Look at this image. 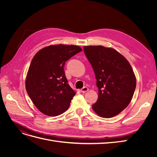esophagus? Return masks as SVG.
I'll return each mask as SVG.
<instances>
[{
    "mask_svg": "<svg viewBox=\"0 0 157 157\" xmlns=\"http://www.w3.org/2000/svg\"><path fill=\"white\" fill-rule=\"evenodd\" d=\"M80 91L81 92H82V93H85V92H86L87 91H88V88L86 87V86H84L81 90H80Z\"/></svg>",
    "mask_w": 157,
    "mask_h": 157,
    "instance_id": "obj_1",
    "label": "esophagus"
}]
</instances>
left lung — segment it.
I'll use <instances>...</instances> for the list:
<instances>
[{"label": "left lung", "instance_id": "left-lung-1", "mask_svg": "<svg viewBox=\"0 0 157 157\" xmlns=\"http://www.w3.org/2000/svg\"><path fill=\"white\" fill-rule=\"evenodd\" d=\"M83 49L98 88V99L92 109L103 118L115 117L132 100L136 86L134 71L124 57L113 48L89 46Z\"/></svg>", "mask_w": 157, "mask_h": 157}]
</instances>
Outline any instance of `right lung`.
Here are the masks:
<instances>
[{"label":"right lung","instance_id":"obj_1","mask_svg":"<svg viewBox=\"0 0 157 157\" xmlns=\"http://www.w3.org/2000/svg\"><path fill=\"white\" fill-rule=\"evenodd\" d=\"M82 49L74 45H52L39 51L28 71L25 87L33 103L44 115L54 117L68 109L75 92L65 77L66 61Z\"/></svg>","mask_w":157,"mask_h":157}]
</instances>
